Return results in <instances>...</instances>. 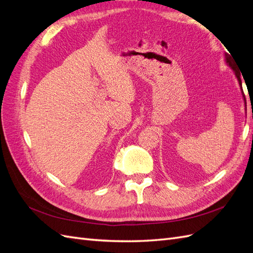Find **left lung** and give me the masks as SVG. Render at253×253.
<instances>
[{"label":"left lung","mask_w":253,"mask_h":253,"mask_svg":"<svg viewBox=\"0 0 253 253\" xmlns=\"http://www.w3.org/2000/svg\"><path fill=\"white\" fill-rule=\"evenodd\" d=\"M225 61H226L227 65H228L229 67H231V70L233 71V73H234V75H235V77H236L237 81H239V84H240V86H241V91H242V95H243V98H244V101H245V104H246V99H245V95H244L243 87H242L241 74L236 71V68H235V64H234V62H233V59H232V57H231L230 55H228V53H225ZM245 106H246V105H245Z\"/></svg>","instance_id":"obj_1"}]
</instances>
